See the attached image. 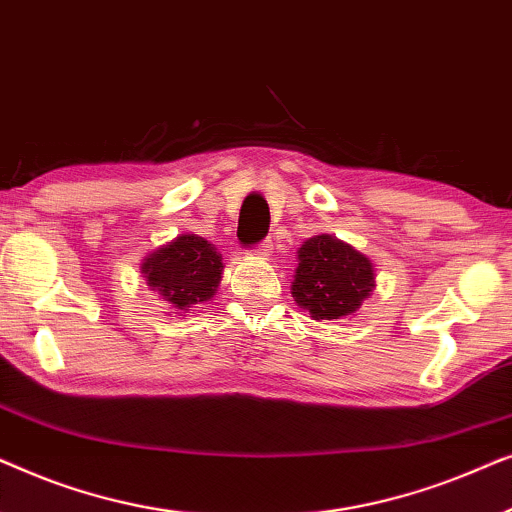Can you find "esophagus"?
I'll return each instance as SVG.
<instances>
[{
	"label": "esophagus",
	"mask_w": 512,
	"mask_h": 512,
	"mask_svg": "<svg viewBox=\"0 0 512 512\" xmlns=\"http://www.w3.org/2000/svg\"><path fill=\"white\" fill-rule=\"evenodd\" d=\"M254 254L261 256V258H268V256L272 254V244H270V240H265V242L258 244V247L254 249Z\"/></svg>",
	"instance_id": "esophagus-1"
}]
</instances>
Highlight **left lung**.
<instances>
[{
	"label": "left lung",
	"instance_id": "1",
	"mask_svg": "<svg viewBox=\"0 0 512 512\" xmlns=\"http://www.w3.org/2000/svg\"><path fill=\"white\" fill-rule=\"evenodd\" d=\"M298 261L291 293L314 319L347 317L375 286L373 263L331 235L310 237Z\"/></svg>",
	"mask_w": 512,
	"mask_h": 512
}]
</instances>
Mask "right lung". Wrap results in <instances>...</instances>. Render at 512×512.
Returning <instances> with one entry per match:
<instances>
[{"mask_svg":"<svg viewBox=\"0 0 512 512\" xmlns=\"http://www.w3.org/2000/svg\"><path fill=\"white\" fill-rule=\"evenodd\" d=\"M221 270V256L198 235H181L153 251L142 263L149 286L179 310L214 298L216 286L221 282Z\"/></svg>","mask_w":512,"mask_h":512,"instance_id":"add662e5","label":"right lung"}]
</instances>
